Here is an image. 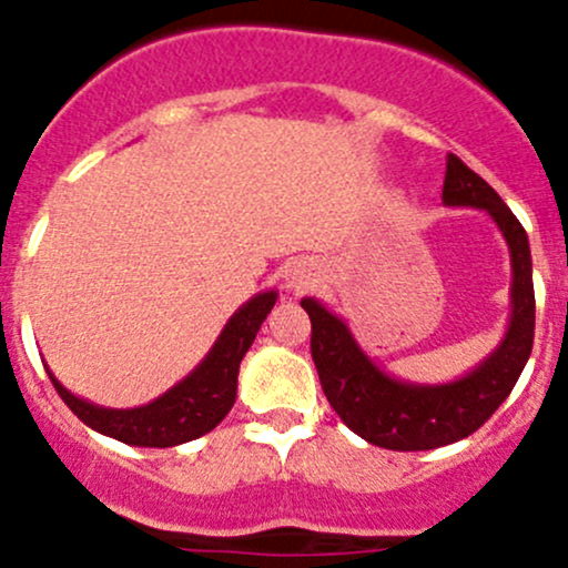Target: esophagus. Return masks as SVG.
Instances as JSON below:
<instances>
[{
  "instance_id": "34e87169",
  "label": "esophagus",
  "mask_w": 568,
  "mask_h": 568,
  "mask_svg": "<svg viewBox=\"0 0 568 568\" xmlns=\"http://www.w3.org/2000/svg\"><path fill=\"white\" fill-rule=\"evenodd\" d=\"M317 277H321V266L312 262V258H304V262H293L291 270L285 272V285H288V291L302 293L312 288Z\"/></svg>"
}]
</instances>
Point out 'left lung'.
I'll use <instances>...</instances> for the list:
<instances>
[{
	"label": "left lung",
	"instance_id": "1",
	"mask_svg": "<svg viewBox=\"0 0 568 568\" xmlns=\"http://www.w3.org/2000/svg\"><path fill=\"white\" fill-rule=\"evenodd\" d=\"M443 205L478 207L510 247V323L491 355L446 384H414L376 366L342 317L317 298H302L312 321V361L338 419L374 446L427 452L473 435L513 393L534 344V280L526 230L491 186L456 154L446 158Z\"/></svg>",
	"mask_w": 568,
	"mask_h": 568
}]
</instances>
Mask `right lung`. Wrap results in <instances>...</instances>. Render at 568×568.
<instances>
[{
    "label": "right lung",
    "instance_id": "right-lung-1",
    "mask_svg": "<svg viewBox=\"0 0 568 568\" xmlns=\"http://www.w3.org/2000/svg\"><path fill=\"white\" fill-rule=\"evenodd\" d=\"M277 302V291H262L240 306L226 321L216 344L192 374L173 384L165 395L139 408H103L69 393L48 366L58 395L95 433L141 448H171L189 443L230 414L237 397V374L245 352L251 349L258 328Z\"/></svg>",
    "mask_w": 568,
    "mask_h": 568
}]
</instances>
